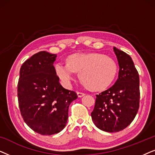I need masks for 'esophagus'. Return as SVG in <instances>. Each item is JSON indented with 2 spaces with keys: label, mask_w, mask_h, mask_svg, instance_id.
I'll return each instance as SVG.
<instances>
[{
  "label": "esophagus",
  "mask_w": 155,
  "mask_h": 155,
  "mask_svg": "<svg viewBox=\"0 0 155 155\" xmlns=\"http://www.w3.org/2000/svg\"><path fill=\"white\" fill-rule=\"evenodd\" d=\"M77 94H78V96L79 97H83L84 94V93H83V92H77Z\"/></svg>",
  "instance_id": "esophagus-1"
}]
</instances>
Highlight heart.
<instances>
[{"label": "heart", "instance_id": "1", "mask_svg": "<svg viewBox=\"0 0 155 155\" xmlns=\"http://www.w3.org/2000/svg\"><path fill=\"white\" fill-rule=\"evenodd\" d=\"M57 75L65 83L73 79V73H78L81 83L92 91H103L114 81L117 73L114 61L109 57L94 53L74 54L65 59V65L55 66Z\"/></svg>", "mask_w": 155, "mask_h": 155}]
</instances>
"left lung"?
I'll use <instances>...</instances> for the list:
<instances>
[{"label":"left lung","mask_w":155,"mask_h":155,"mask_svg":"<svg viewBox=\"0 0 155 155\" xmlns=\"http://www.w3.org/2000/svg\"><path fill=\"white\" fill-rule=\"evenodd\" d=\"M119 71L115 83L97 94L91 113L95 126L109 133L118 132L129 126L139 109L140 79L131 57L114 47Z\"/></svg>","instance_id":"8db88e82"}]
</instances>
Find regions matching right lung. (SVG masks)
I'll list each match as a JSON object with an SVG mask.
<instances>
[{
	"instance_id": "1",
	"label": "right lung",
	"mask_w": 155,
	"mask_h": 155,
	"mask_svg": "<svg viewBox=\"0 0 155 155\" xmlns=\"http://www.w3.org/2000/svg\"><path fill=\"white\" fill-rule=\"evenodd\" d=\"M56 54H35L21 66L18 85L20 113L25 122L39 134L61 132L68 118V108L78 98L59 82L54 63Z\"/></svg>"
}]
</instances>
